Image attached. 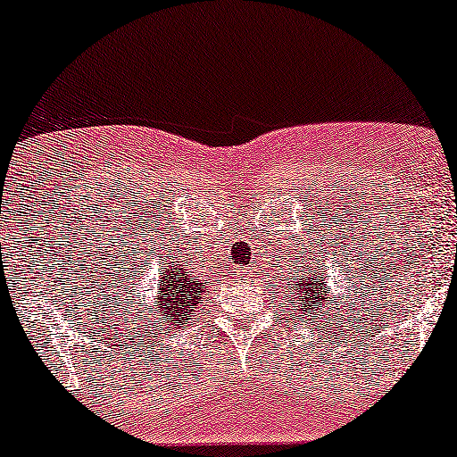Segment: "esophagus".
<instances>
[{
    "label": "esophagus",
    "instance_id": "obj_1",
    "mask_svg": "<svg viewBox=\"0 0 457 457\" xmlns=\"http://www.w3.org/2000/svg\"><path fill=\"white\" fill-rule=\"evenodd\" d=\"M234 274H236V277H240V278H246L251 274V270H249V268H245V266H238L234 270Z\"/></svg>",
    "mask_w": 457,
    "mask_h": 457
}]
</instances>
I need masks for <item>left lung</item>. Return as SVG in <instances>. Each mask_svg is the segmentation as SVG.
<instances>
[{
  "label": "left lung",
  "mask_w": 457,
  "mask_h": 457,
  "mask_svg": "<svg viewBox=\"0 0 457 457\" xmlns=\"http://www.w3.org/2000/svg\"><path fill=\"white\" fill-rule=\"evenodd\" d=\"M294 285V291H295V300H298V311H304L309 312V317H315L319 312V319H321L323 315L321 309H326L328 304V298H326V289H323V274H312V277H309V274H304V278H298ZM304 312H300V319H304L302 315Z\"/></svg>",
  "instance_id": "left-lung-1"
}]
</instances>
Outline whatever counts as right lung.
Instances as JSON below:
<instances>
[{"instance_id":"add662e5","label":"right lung","mask_w":457,"mask_h":457,"mask_svg":"<svg viewBox=\"0 0 457 457\" xmlns=\"http://www.w3.org/2000/svg\"><path fill=\"white\" fill-rule=\"evenodd\" d=\"M159 294L155 295L159 317H166L168 323L183 326V321H189L197 309V302L202 295H206V283L200 278H191L183 268H166L162 272V283L157 285Z\"/></svg>"}]
</instances>
